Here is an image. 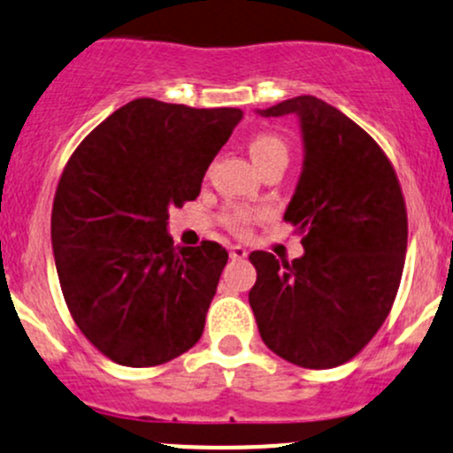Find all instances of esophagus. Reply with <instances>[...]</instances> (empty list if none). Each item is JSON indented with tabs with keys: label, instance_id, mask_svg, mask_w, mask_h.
Wrapping results in <instances>:
<instances>
[{
	"label": "esophagus",
	"instance_id": "1",
	"mask_svg": "<svg viewBox=\"0 0 453 453\" xmlns=\"http://www.w3.org/2000/svg\"><path fill=\"white\" fill-rule=\"evenodd\" d=\"M228 255H231L233 259H244L246 249H242V246H231V249H228Z\"/></svg>",
	"mask_w": 453,
	"mask_h": 453
}]
</instances>
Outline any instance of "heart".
Instances as JSON below:
<instances>
[{
	"instance_id": "heart-1",
	"label": "heart",
	"mask_w": 453,
	"mask_h": 453,
	"mask_svg": "<svg viewBox=\"0 0 453 453\" xmlns=\"http://www.w3.org/2000/svg\"><path fill=\"white\" fill-rule=\"evenodd\" d=\"M249 150L253 161L257 163L259 170L268 167L274 161H286L290 157V148L283 137L274 133H257L250 137ZM268 218L265 209L249 207V204H226L220 211V222L222 226L228 228L235 235H249L253 231L255 225H259L261 220Z\"/></svg>"
}]
</instances>
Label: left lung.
I'll list each match as a JSON object with an SVG mask.
<instances>
[{
  "label": "left lung",
  "instance_id": "obj_1",
  "mask_svg": "<svg viewBox=\"0 0 453 453\" xmlns=\"http://www.w3.org/2000/svg\"><path fill=\"white\" fill-rule=\"evenodd\" d=\"M288 113L301 118L305 167L283 218L305 255L250 253L257 281L249 303L270 351L303 368H334L356 357L393 310L408 211L393 163L365 128L314 96L261 111Z\"/></svg>",
  "mask_w": 453,
  "mask_h": 453
}]
</instances>
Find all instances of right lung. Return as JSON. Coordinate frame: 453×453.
<instances>
[{
  "label": "right lung",
  "instance_id": "obj_1",
  "mask_svg": "<svg viewBox=\"0 0 453 453\" xmlns=\"http://www.w3.org/2000/svg\"><path fill=\"white\" fill-rule=\"evenodd\" d=\"M240 119L139 97L69 157L52 207L56 273L73 323L115 365H165L203 335L228 253L209 240L176 250L167 211L200 194Z\"/></svg>",
  "mask_w": 453,
  "mask_h": 453
}]
</instances>
